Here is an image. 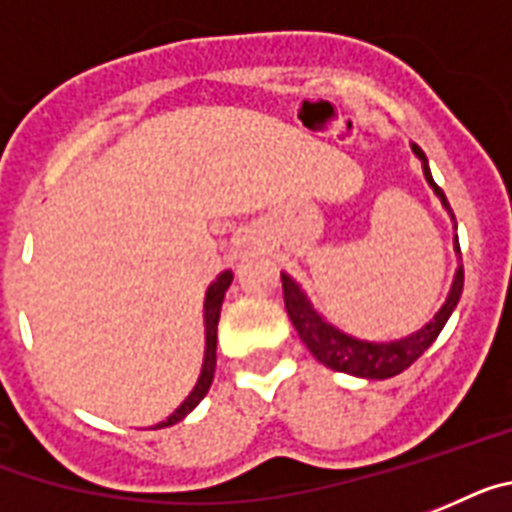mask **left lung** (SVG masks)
<instances>
[{
    "label": "left lung",
    "instance_id": "left-lung-1",
    "mask_svg": "<svg viewBox=\"0 0 512 512\" xmlns=\"http://www.w3.org/2000/svg\"><path fill=\"white\" fill-rule=\"evenodd\" d=\"M414 156L422 161V171L427 184L432 187L437 197H440L442 208L448 210L450 221L455 226L453 210L448 205V197L440 190L432 179V171H429L427 156L422 153L419 145H411ZM458 229V226H455ZM455 242V255H461V247H458V234L453 236ZM461 260V257H458ZM283 281V302H286V312H289V320L294 322L296 333L304 341V346L309 349V354L315 356L317 362L325 364V367L336 369V372H346V375L364 377V380H388V377L401 375L403 369H409L411 364L424 354V351L435 343V338L440 336V330L445 328L448 317L453 315V309L458 307V299H461L463 291V265L455 268L453 283H450V291L445 296V304L437 309V315L422 325V328L411 333L406 338H398V341H362V338L349 336L343 333L341 328H336L333 322H328L315 309V304L309 302V296L304 294V289L289 273H281Z\"/></svg>",
    "mask_w": 512,
    "mask_h": 512
}]
</instances>
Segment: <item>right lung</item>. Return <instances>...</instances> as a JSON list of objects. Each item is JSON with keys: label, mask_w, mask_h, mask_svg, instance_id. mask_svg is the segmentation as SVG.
Returning a JSON list of instances; mask_svg holds the SVG:
<instances>
[{"label": "right lung", "mask_w": 512, "mask_h": 512, "mask_svg": "<svg viewBox=\"0 0 512 512\" xmlns=\"http://www.w3.org/2000/svg\"><path fill=\"white\" fill-rule=\"evenodd\" d=\"M231 281H234V273L231 270H223L218 273V278L208 286L205 291V304H203V317H205V356H203V369H200V377H197L195 388L190 390V395L184 398L182 406L174 411L171 416H166L163 422L156 424V429L171 427V424L182 422L184 416L195 409L197 403L203 401L205 393L210 390V382H213V375H216V341H218V317H221V304L223 296L229 291Z\"/></svg>", "instance_id": "add662e5"}]
</instances>
